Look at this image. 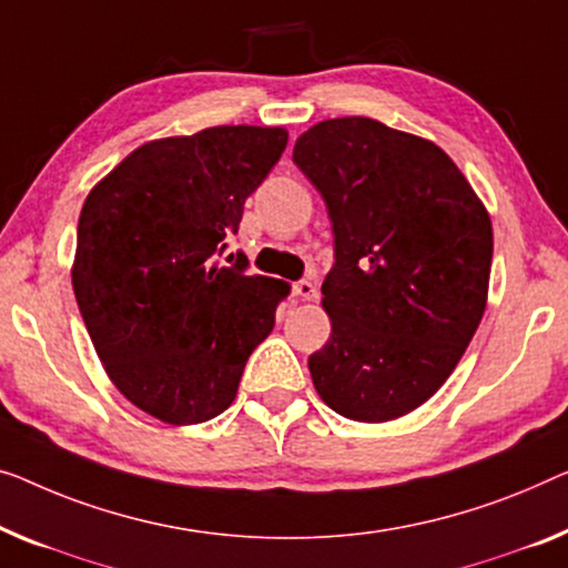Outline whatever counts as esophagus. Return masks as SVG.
Returning <instances> with one entry per match:
<instances>
[{
    "label": "esophagus",
    "mask_w": 568,
    "mask_h": 568,
    "mask_svg": "<svg viewBox=\"0 0 568 568\" xmlns=\"http://www.w3.org/2000/svg\"><path fill=\"white\" fill-rule=\"evenodd\" d=\"M293 293L303 301H316V295H318L316 283H313V281H298L293 285Z\"/></svg>",
    "instance_id": "34e87169"
}]
</instances>
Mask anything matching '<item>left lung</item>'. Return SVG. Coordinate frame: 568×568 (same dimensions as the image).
I'll use <instances>...</instances> for the list:
<instances>
[{"label":"left lung","mask_w":568,"mask_h":568,"mask_svg":"<svg viewBox=\"0 0 568 568\" xmlns=\"http://www.w3.org/2000/svg\"><path fill=\"white\" fill-rule=\"evenodd\" d=\"M293 163L334 232L321 285L332 336L308 357L313 387L349 420L400 418L436 395L485 316V203L442 148L369 116L313 124Z\"/></svg>","instance_id":"obj_1"}]
</instances>
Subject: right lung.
<instances>
[{
    "instance_id": "obj_1",
    "label": "right lung",
    "mask_w": 568,
    "mask_h": 568,
    "mask_svg": "<svg viewBox=\"0 0 568 568\" xmlns=\"http://www.w3.org/2000/svg\"><path fill=\"white\" fill-rule=\"evenodd\" d=\"M285 145L283 126L252 124L152 140L83 201L75 303L109 379L152 418L193 426L224 413L273 332L291 285L216 255Z\"/></svg>"
}]
</instances>
